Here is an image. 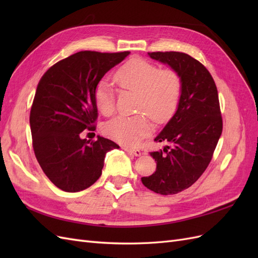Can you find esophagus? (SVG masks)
<instances>
[{"instance_id":"34e87169","label":"esophagus","mask_w":258,"mask_h":258,"mask_svg":"<svg viewBox=\"0 0 258 258\" xmlns=\"http://www.w3.org/2000/svg\"><path fill=\"white\" fill-rule=\"evenodd\" d=\"M123 148V150L124 151H126V152H128V153H130V154H134L135 156H136V157H140V156H141V151H139V150H134V148H129V147H126V146H124V147H122Z\"/></svg>"}]
</instances>
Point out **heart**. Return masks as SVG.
Masks as SVG:
<instances>
[{
	"label": "heart",
	"instance_id": "heart-1",
	"mask_svg": "<svg viewBox=\"0 0 258 258\" xmlns=\"http://www.w3.org/2000/svg\"><path fill=\"white\" fill-rule=\"evenodd\" d=\"M121 88L139 95L137 111L145 113L156 122H165L176 110L182 92L181 77L173 70H160L143 59H134L116 74ZM95 102L104 116L115 110L114 89L101 81L95 89ZM151 123L143 115L117 116L105 123L104 134L114 141L128 146L138 145L151 132Z\"/></svg>",
	"mask_w": 258,
	"mask_h": 258
}]
</instances>
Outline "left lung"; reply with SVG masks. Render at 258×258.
<instances>
[{
  "mask_svg": "<svg viewBox=\"0 0 258 258\" xmlns=\"http://www.w3.org/2000/svg\"><path fill=\"white\" fill-rule=\"evenodd\" d=\"M148 56L178 74L182 92L175 113L155 138L156 142L165 141L171 147L151 153L157 168L141 179L148 189L173 195L190 187L212 159L223 130L220 102L212 76L189 54L157 51Z\"/></svg>",
  "mask_w": 258,
  "mask_h": 258,
  "instance_id": "left-lung-1",
  "label": "left lung"
}]
</instances>
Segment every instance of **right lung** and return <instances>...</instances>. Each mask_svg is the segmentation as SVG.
Listing matches in <instances>:
<instances>
[{"label": "right lung", "mask_w": 258, "mask_h": 258, "mask_svg": "<svg viewBox=\"0 0 258 258\" xmlns=\"http://www.w3.org/2000/svg\"><path fill=\"white\" fill-rule=\"evenodd\" d=\"M129 53L76 52L52 66L38 83L30 113L33 148L44 173L58 188H88L101 176L106 153L119 148L100 136L87 141L82 132L96 130L97 85Z\"/></svg>", "instance_id": "right-lung-1"}]
</instances>
